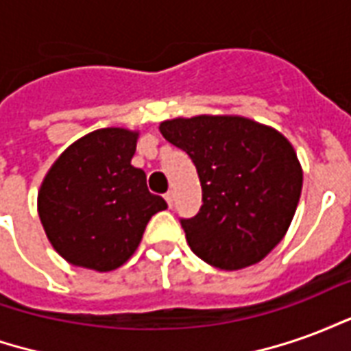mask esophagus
Wrapping results in <instances>:
<instances>
[{"mask_svg":"<svg viewBox=\"0 0 351 351\" xmlns=\"http://www.w3.org/2000/svg\"><path fill=\"white\" fill-rule=\"evenodd\" d=\"M163 197H165V201H167L169 206H173V191H167V193H165Z\"/></svg>","mask_w":351,"mask_h":351,"instance_id":"esophagus-1","label":"esophagus"}]
</instances>
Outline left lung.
<instances>
[{
	"label": "left lung",
	"mask_w": 351,
	"mask_h": 351,
	"mask_svg": "<svg viewBox=\"0 0 351 351\" xmlns=\"http://www.w3.org/2000/svg\"><path fill=\"white\" fill-rule=\"evenodd\" d=\"M197 169L203 206L180 220L191 252L221 271L259 263L284 239L302 190L291 143L244 116L201 114L160 123Z\"/></svg>",
	"instance_id": "8db88e82"
}]
</instances>
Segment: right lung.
Returning <instances> with one entry per match:
<instances>
[{"instance_id":"add662e5","label":"right lung","mask_w":351,"mask_h":351,"mask_svg":"<svg viewBox=\"0 0 351 351\" xmlns=\"http://www.w3.org/2000/svg\"><path fill=\"white\" fill-rule=\"evenodd\" d=\"M138 131L105 128L60 154L43 180L37 213L52 248L67 263L114 271L135 254L146 223L167 203L131 165Z\"/></svg>"}]
</instances>
